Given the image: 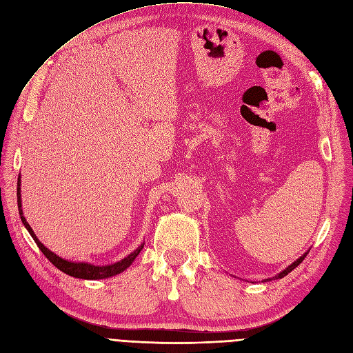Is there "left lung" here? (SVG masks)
Instances as JSON below:
<instances>
[{"label":"left lung","mask_w":353,"mask_h":353,"mask_svg":"<svg viewBox=\"0 0 353 353\" xmlns=\"http://www.w3.org/2000/svg\"><path fill=\"white\" fill-rule=\"evenodd\" d=\"M305 256H307V253H305V254H303L301 257H299V259L296 260V262H294V263H292L291 266H288V268H286V269H285L283 272H281V273H279V275H278V276H275V278H276V279H279V278H283V276H286V275H288V273H290V272H292V270H294V269H295V268H296V266H298L299 263H301V262H303V260L305 259Z\"/></svg>","instance_id":"left-lung-1"}]
</instances>
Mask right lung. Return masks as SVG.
<instances>
[{"instance_id": "1", "label": "right lung", "mask_w": 353, "mask_h": 353, "mask_svg": "<svg viewBox=\"0 0 353 353\" xmlns=\"http://www.w3.org/2000/svg\"><path fill=\"white\" fill-rule=\"evenodd\" d=\"M17 205H19V212H20V218L23 221V224H24L26 228H28V231L30 232V236L33 237L34 243L37 244L39 249H41V252L46 256V259L55 268H58L63 273H67V275L74 276V278H80V279H104V278L114 276V275H117V273L123 272L126 268H129L130 265H132L135 257L141 253L142 247H143V244H141L134 253H130L128 257L121 260V262L109 265V266H94V265H90V263L68 262V260H63L59 256H57L55 253H52L50 250H48L46 247L41 241H39V239L34 236L32 227L28 224V221H26V218L23 216L21 194H20V176H19V180H17Z\"/></svg>"}]
</instances>
